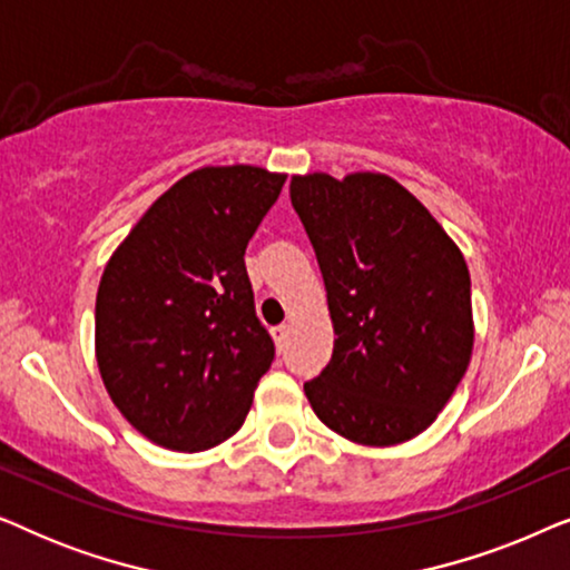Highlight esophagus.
<instances>
[{
    "label": "esophagus",
    "mask_w": 570,
    "mask_h": 570,
    "mask_svg": "<svg viewBox=\"0 0 570 570\" xmlns=\"http://www.w3.org/2000/svg\"><path fill=\"white\" fill-rule=\"evenodd\" d=\"M272 337H275L277 350H283V347H285V340H287V326H285V324L275 326V330H272Z\"/></svg>",
    "instance_id": "obj_1"
}]
</instances>
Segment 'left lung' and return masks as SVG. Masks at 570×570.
I'll use <instances>...</instances> for the list:
<instances>
[{
    "mask_svg": "<svg viewBox=\"0 0 570 570\" xmlns=\"http://www.w3.org/2000/svg\"><path fill=\"white\" fill-rule=\"evenodd\" d=\"M334 324L326 368L303 384L316 417L365 446L415 439L472 355L470 269L435 217L384 174L293 176Z\"/></svg>",
    "mask_w": 570,
    "mask_h": 570,
    "instance_id": "left-lung-1",
    "label": "left lung"
}]
</instances>
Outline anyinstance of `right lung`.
<instances>
[{
    "mask_svg": "<svg viewBox=\"0 0 570 570\" xmlns=\"http://www.w3.org/2000/svg\"><path fill=\"white\" fill-rule=\"evenodd\" d=\"M283 184L254 166L194 170L153 202L106 264L100 376L158 446L191 454L230 439L275 361L244 254Z\"/></svg>",
    "mask_w": 570,
    "mask_h": 570,
    "instance_id": "obj_1",
    "label": "right lung"
}]
</instances>
